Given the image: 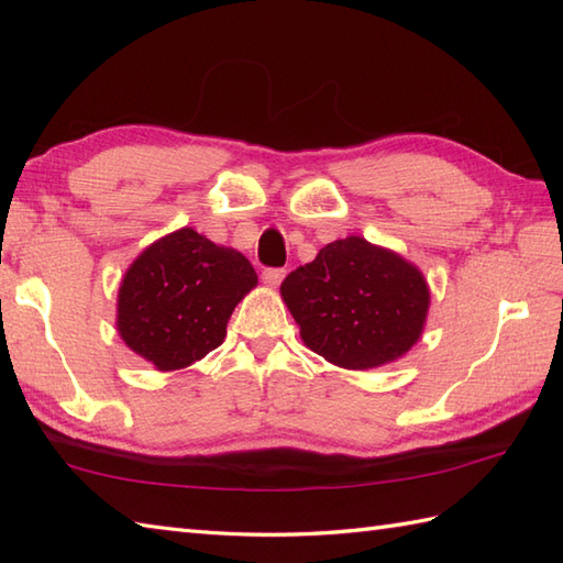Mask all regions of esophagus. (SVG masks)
<instances>
[{"instance_id":"obj_1","label":"esophagus","mask_w":563,"mask_h":563,"mask_svg":"<svg viewBox=\"0 0 563 563\" xmlns=\"http://www.w3.org/2000/svg\"><path fill=\"white\" fill-rule=\"evenodd\" d=\"M283 278H285L283 268H266V271H263V283L271 285V288H278Z\"/></svg>"}]
</instances>
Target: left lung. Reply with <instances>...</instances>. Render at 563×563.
I'll use <instances>...</instances> for the list:
<instances>
[{"instance_id": "1", "label": "left lung", "mask_w": 563, "mask_h": 563, "mask_svg": "<svg viewBox=\"0 0 563 563\" xmlns=\"http://www.w3.org/2000/svg\"><path fill=\"white\" fill-rule=\"evenodd\" d=\"M280 295L307 349L345 369L397 361L421 339L430 292L413 263L345 236L292 271Z\"/></svg>"}]
</instances>
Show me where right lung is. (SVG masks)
Masks as SVG:
<instances>
[{
    "label": "right lung",
    "mask_w": 563,
    "mask_h": 563,
    "mask_svg": "<svg viewBox=\"0 0 563 563\" xmlns=\"http://www.w3.org/2000/svg\"><path fill=\"white\" fill-rule=\"evenodd\" d=\"M258 275L246 256L190 227L150 244L123 275L118 333L162 373L206 357Z\"/></svg>",
    "instance_id": "right-lung-1"
}]
</instances>
